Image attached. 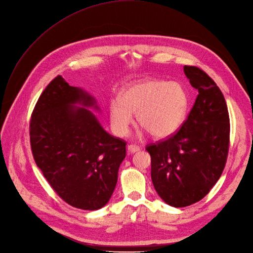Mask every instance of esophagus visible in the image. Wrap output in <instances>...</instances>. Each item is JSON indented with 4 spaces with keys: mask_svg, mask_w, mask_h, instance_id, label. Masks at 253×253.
<instances>
[{
    "mask_svg": "<svg viewBox=\"0 0 253 253\" xmlns=\"http://www.w3.org/2000/svg\"><path fill=\"white\" fill-rule=\"evenodd\" d=\"M127 150H128V153H136V151L140 150V147L135 144H129L127 146Z\"/></svg>",
    "mask_w": 253,
    "mask_h": 253,
    "instance_id": "obj_1",
    "label": "esophagus"
}]
</instances>
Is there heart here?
<instances>
[{"mask_svg": "<svg viewBox=\"0 0 253 253\" xmlns=\"http://www.w3.org/2000/svg\"><path fill=\"white\" fill-rule=\"evenodd\" d=\"M119 100L109 106L110 123L113 132L126 136L137 113L138 125L157 139L173 135L183 125L189 97L177 83L159 80H144L129 84L121 90Z\"/></svg>", "mask_w": 253, "mask_h": 253, "instance_id": "heart-1", "label": "heart"}]
</instances>
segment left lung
<instances>
[{
  "instance_id": "8db88e82",
  "label": "left lung",
  "mask_w": 253,
  "mask_h": 253,
  "mask_svg": "<svg viewBox=\"0 0 253 253\" xmlns=\"http://www.w3.org/2000/svg\"><path fill=\"white\" fill-rule=\"evenodd\" d=\"M198 95L176 132L145 149L151 158V180L159 196L175 208L193 205L215 186L226 164L229 115L221 90L207 73L184 66Z\"/></svg>"
}]
</instances>
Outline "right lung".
<instances>
[{
	"label": "right lung",
	"mask_w": 253,
	"mask_h": 253,
	"mask_svg": "<svg viewBox=\"0 0 253 253\" xmlns=\"http://www.w3.org/2000/svg\"><path fill=\"white\" fill-rule=\"evenodd\" d=\"M78 102L94 105L61 76L50 81L30 119V144L57 195L74 208L94 211L113 193L126 142L107 133L89 110L73 108Z\"/></svg>",
	"instance_id": "add662e5"
}]
</instances>
